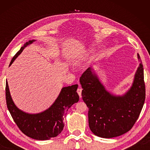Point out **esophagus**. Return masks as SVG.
Returning a JSON list of instances; mask_svg holds the SVG:
<instances>
[{
	"label": "esophagus",
	"instance_id": "34e87169",
	"mask_svg": "<svg viewBox=\"0 0 150 150\" xmlns=\"http://www.w3.org/2000/svg\"><path fill=\"white\" fill-rule=\"evenodd\" d=\"M77 92L78 93V95H79L80 97H81V93H82V89H81V88H77Z\"/></svg>",
	"mask_w": 150,
	"mask_h": 150
}]
</instances>
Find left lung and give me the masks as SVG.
Masks as SVG:
<instances>
[{
	"label": "left lung",
	"mask_w": 150,
	"mask_h": 150,
	"mask_svg": "<svg viewBox=\"0 0 150 150\" xmlns=\"http://www.w3.org/2000/svg\"><path fill=\"white\" fill-rule=\"evenodd\" d=\"M140 63L132 85L124 95L116 96L106 90L92 67L80 77L83 88V100L88 108V125L92 132L104 138H111L126 133L132 128L143 108L146 98L144 68Z\"/></svg>",
	"instance_id": "8db88e82"
}]
</instances>
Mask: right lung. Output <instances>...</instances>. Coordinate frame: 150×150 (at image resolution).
<instances>
[{"label":"right lung","mask_w":150,"mask_h":150,"mask_svg":"<svg viewBox=\"0 0 150 150\" xmlns=\"http://www.w3.org/2000/svg\"><path fill=\"white\" fill-rule=\"evenodd\" d=\"M35 40H29L24 44L12 58L10 65L21 54L27 45ZM78 85L65 87L53 105L47 110L38 114H28L17 107L12 99L8 82L6 81V100L7 108L19 129L25 135L38 140H47L55 138L62 132L64 124L63 118L73 104L77 103L79 96L77 93Z\"/></svg>","instance_id":"right-lung-1"}]
</instances>
